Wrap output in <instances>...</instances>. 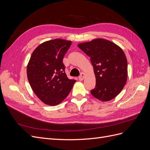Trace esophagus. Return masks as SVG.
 Returning <instances> with one entry per match:
<instances>
[{"mask_svg": "<svg viewBox=\"0 0 150 150\" xmlns=\"http://www.w3.org/2000/svg\"><path fill=\"white\" fill-rule=\"evenodd\" d=\"M84 76H85V75H84V74L83 73V72H81L80 76H79V81H83L84 79Z\"/></svg>", "mask_w": 150, "mask_h": 150, "instance_id": "1", "label": "esophagus"}]
</instances>
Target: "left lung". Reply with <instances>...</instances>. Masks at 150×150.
Wrapping results in <instances>:
<instances>
[{
  "label": "left lung",
  "instance_id": "left-lung-1",
  "mask_svg": "<svg viewBox=\"0 0 150 150\" xmlns=\"http://www.w3.org/2000/svg\"><path fill=\"white\" fill-rule=\"evenodd\" d=\"M78 47L90 57L96 76L93 96L102 101L115 98L123 89L128 76V62L123 51L110 40L97 39Z\"/></svg>",
  "mask_w": 150,
  "mask_h": 150
}]
</instances>
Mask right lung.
I'll return each instance as SVG.
<instances>
[{"label": "right lung", "instance_id": "right-lung-1", "mask_svg": "<svg viewBox=\"0 0 150 150\" xmlns=\"http://www.w3.org/2000/svg\"><path fill=\"white\" fill-rule=\"evenodd\" d=\"M71 41L56 39L40 44L33 52L27 75L34 93L45 104L56 106L67 96L76 80L65 73L62 62Z\"/></svg>", "mask_w": 150, "mask_h": 150}]
</instances>
